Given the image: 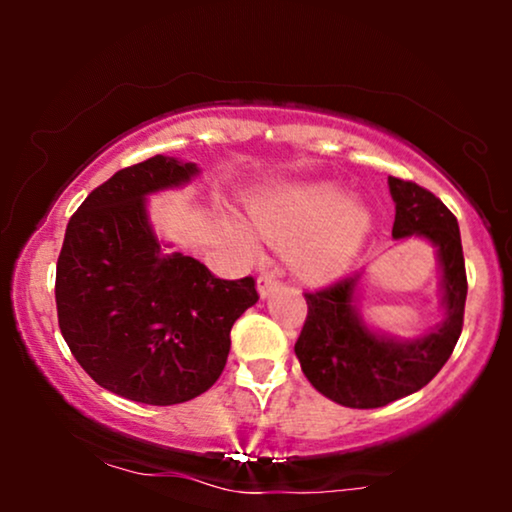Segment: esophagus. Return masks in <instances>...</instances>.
<instances>
[{
    "instance_id": "esophagus-1",
    "label": "esophagus",
    "mask_w": 512,
    "mask_h": 512,
    "mask_svg": "<svg viewBox=\"0 0 512 512\" xmlns=\"http://www.w3.org/2000/svg\"><path fill=\"white\" fill-rule=\"evenodd\" d=\"M279 284L282 282H279L277 272H261V277H258V293H261V298H268Z\"/></svg>"
}]
</instances>
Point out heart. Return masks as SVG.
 Here are the masks:
<instances>
[{
  "instance_id": "b5f03b06",
  "label": "heart",
  "mask_w": 512,
  "mask_h": 512,
  "mask_svg": "<svg viewBox=\"0 0 512 512\" xmlns=\"http://www.w3.org/2000/svg\"><path fill=\"white\" fill-rule=\"evenodd\" d=\"M256 233L279 247H291V265L307 279H326L347 268L370 228V212L349 200L340 186H282L251 205ZM242 242L256 247L254 237L240 230Z\"/></svg>"
}]
</instances>
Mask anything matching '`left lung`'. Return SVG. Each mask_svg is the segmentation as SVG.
Here are the masks:
<instances>
[{"mask_svg": "<svg viewBox=\"0 0 512 512\" xmlns=\"http://www.w3.org/2000/svg\"><path fill=\"white\" fill-rule=\"evenodd\" d=\"M396 202L394 240L422 237L438 249L445 321L415 340L375 333L354 307L359 275L305 293L307 319L296 342L300 368L314 389L345 408H382L426 387L450 359L464 326L466 265L454 214L415 181L389 177Z\"/></svg>", "mask_w": 512, "mask_h": 512, "instance_id": "left-lung-1", "label": "left lung"}]
</instances>
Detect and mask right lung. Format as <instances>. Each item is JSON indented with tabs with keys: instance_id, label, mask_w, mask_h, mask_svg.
Here are the masks:
<instances>
[{
	"instance_id": "1",
	"label": "right lung",
	"mask_w": 512,
	"mask_h": 512,
	"mask_svg": "<svg viewBox=\"0 0 512 512\" xmlns=\"http://www.w3.org/2000/svg\"><path fill=\"white\" fill-rule=\"evenodd\" d=\"M195 174L167 156L118 170L69 219L58 256L62 338L100 387L137 403L205 394L226 368L230 328L258 300L254 277H214L153 233L146 195Z\"/></svg>"
}]
</instances>
